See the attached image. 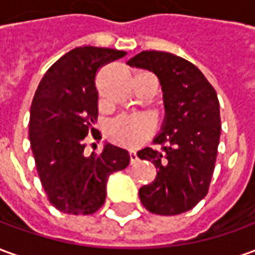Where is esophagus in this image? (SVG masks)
Segmentation results:
<instances>
[{
	"mask_svg": "<svg viewBox=\"0 0 255 255\" xmlns=\"http://www.w3.org/2000/svg\"><path fill=\"white\" fill-rule=\"evenodd\" d=\"M129 160H131V164H135L138 161V155L135 150H129Z\"/></svg>",
	"mask_w": 255,
	"mask_h": 255,
	"instance_id": "obj_1",
	"label": "esophagus"
}]
</instances>
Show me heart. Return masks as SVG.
<instances>
[{
	"label": "heart",
	"mask_w": 255,
	"mask_h": 255,
	"mask_svg": "<svg viewBox=\"0 0 255 255\" xmlns=\"http://www.w3.org/2000/svg\"><path fill=\"white\" fill-rule=\"evenodd\" d=\"M154 120L147 115H122L112 120L106 135L113 143L133 149L154 132Z\"/></svg>",
	"instance_id": "1"
}]
</instances>
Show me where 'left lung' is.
<instances>
[{"mask_svg":"<svg viewBox=\"0 0 255 255\" xmlns=\"http://www.w3.org/2000/svg\"><path fill=\"white\" fill-rule=\"evenodd\" d=\"M127 64L158 78L165 108L154 138L162 151H138L157 168L154 182L139 188L140 202L161 216L184 213L206 197L213 176L221 131L217 94L194 64L172 53L146 50Z\"/></svg>","mask_w":255,"mask_h":255,"instance_id":"1","label":"left lung"}]
</instances>
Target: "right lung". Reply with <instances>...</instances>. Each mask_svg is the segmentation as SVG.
<instances>
[{
	"label": "right lung",
	"mask_w": 255,
	"mask_h": 255,
	"mask_svg": "<svg viewBox=\"0 0 255 255\" xmlns=\"http://www.w3.org/2000/svg\"><path fill=\"white\" fill-rule=\"evenodd\" d=\"M127 53L83 46L64 54L34 95L30 113L31 150L49 201L68 214H93L104 205L111 173L126 169L129 154L112 143L86 154V136L98 116L95 73ZM95 139V135H94Z\"/></svg>",
	"instance_id": "obj_1"
}]
</instances>
